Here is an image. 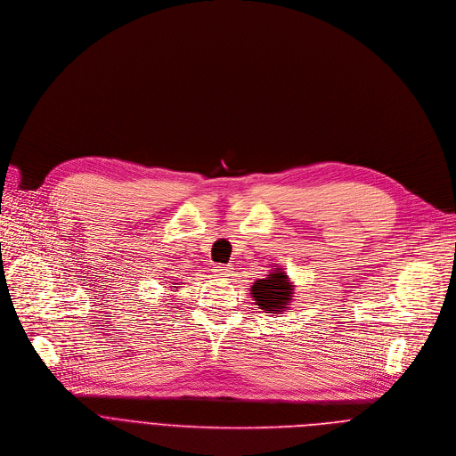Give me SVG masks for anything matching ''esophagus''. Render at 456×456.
<instances>
[{
    "instance_id": "1",
    "label": "esophagus",
    "mask_w": 456,
    "mask_h": 456,
    "mask_svg": "<svg viewBox=\"0 0 456 456\" xmlns=\"http://www.w3.org/2000/svg\"><path fill=\"white\" fill-rule=\"evenodd\" d=\"M214 273H216V277H228V273H230V269H228L226 265L219 264V265H216Z\"/></svg>"
}]
</instances>
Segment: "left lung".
<instances>
[{"instance_id": "1", "label": "left lung", "mask_w": 456, "mask_h": 456, "mask_svg": "<svg viewBox=\"0 0 456 456\" xmlns=\"http://www.w3.org/2000/svg\"><path fill=\"white\" fill-rule=\"evenodd\" d=\"M251 295L260 309L269 313L275 311L277 314V311L284 309V305H288V302L291 300L289 297L293 295V288L288 282L286 273L275 267L271 275H267V279L256 281L251 286Z\"/></svg>"}]
</instances>
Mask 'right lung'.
<instances>
[{
    "mask_svg": "<svg viewBox=\"0 0 456 456\" xmlns=\"http://www.w3.org/2000/svg\"><path fill=\"white\" fill-rule=\"evenodd\" d=\"M172 288H174V286H172Z\"/></svg>",
    "mask_w": 456,
    "mask_h": 456,
    "instance_id": "1",
    "label": "right lung"
}]
</instances>
